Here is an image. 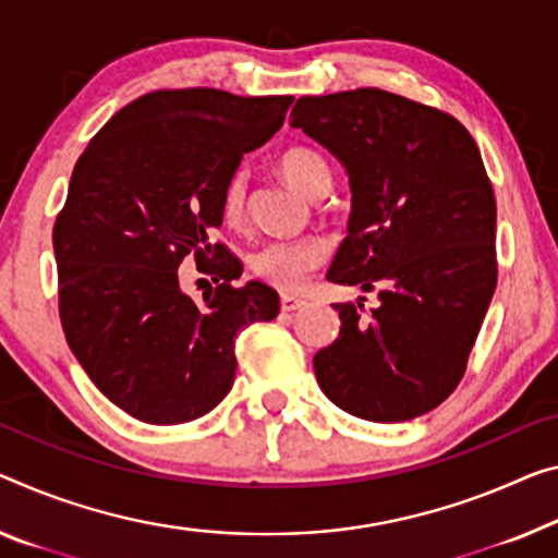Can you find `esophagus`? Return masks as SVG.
I'll return each mask as SVG.
<instances>
[{
  "instance_id": "34e87169",
  "label": "esophagus",
  "mask_w": 558,
  "mask_h": 558,
  "mask_svg": "<svg viewBox=\"0 0 558 558\" xmlns=\"http://www.w3.org/2000/svg\"><path fill=\"white\" fill-rule=\"evenodd\" d=\"M306 302L299 296H291V294H281V312H296V308H302Z\"/></svg>"
}]
</instances>
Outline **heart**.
I'll list each match as a JSON object with an SVG mask.
<instances>
[{
	"label": "heart",
	"instance_id": "heart-1",
	"mask_svg": "<svg viewBox=\"0 0 558 558\" xmlns=\"http://www.w3.org/2000/svg\"><path fill=\"white\" fill-rule=\"evenodd\" d=\"M279 171L291 186H296L306 196H322L329 190L331 171L327 159L308 147H289L281 151ZM246 186L250 182H246V169L242 167L231 171L225 186H221L219 204L227 225H239L244 219ZM327 244L319 239H277V242L259 246L250 256V267L267 284L281 291H296L306 284L312 271L327 262Z\"/></svg>",
	"mask_w": 558,
	"mask_h": 558
}]
</instances>
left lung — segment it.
Returning a JSON list of instances; mask_svg holds the SVG:
<instances>
[{
  "instance_id": "8db88e82",
  "label": "left lung",
  "mask_w": 558,
  "mask_h": 558,
  "mask_svg": "<svg viewBox=\"0 0 558 558\" xmlns=\"http://www.w3.org/2000/svg\"><path fill=\"white\" fill-rule=\"evenodd\" d=\"M291 126L349 171V236L327 279L379 294L368 314L333 304L341 329L316 351V381L368 422L428 414L459 387L499 277L474 136L447 111L374 87L302 97Z\"/></svg>"
}]
</instances>
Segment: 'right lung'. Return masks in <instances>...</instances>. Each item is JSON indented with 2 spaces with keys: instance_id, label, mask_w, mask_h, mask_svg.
Masks as SVG:
<instances>
[{
  "instance_id": "right-lung-1",
  "label": "right lung",
  "mask_w": 558,
  "mask_h": 558,
  "mask_svg": "<svg viewBox=\"0 0 558 558\" xmlns=\"http://www.w3.org/2000/svg\"><path fill=\"white\" fill-rule=\"evenodd\" d=\"M294 97L159 89L119 109L76 159L54 242L66 344L105 397L140 422H194L227 397L234 341L279 314L262 281L211 242L221 186L284 124ZM184 260L215 281L194 300Z\"/></svg>"
}]
</instances>
